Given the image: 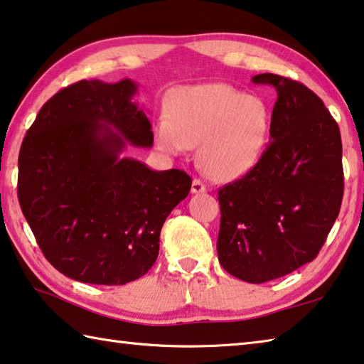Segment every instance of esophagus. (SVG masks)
Listing matches in <instances>:
<instances>
[{
    "label": "esophagus",
    "mask_w": 364,
    "mask_h": 364,
    "mask_svg": "<svg viewBox=\"0 0 364 364\" xmlns=\"http://www.w3.org/2000/svg\"><path fill=\"white\" fill-rule=\"evenodd\" d=\"M205 191H207V186H205V184L200 181V180H196L193 181V186H191V193L193 194H202V193H205Z\"/></svg>",
    "instance_id": "esophagus-1"
}]
</instances>
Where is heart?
<instances>
[{"mask_svg":"<svg viewBox=\"0 0 364 364\" xmlns=\"http://www.w3.org/2000/svg\"><path fill=\"white\" fill-rule=\"evenodd\" d=\"M270 113L261 98L211 82L176 90L168 117L154 124L162 153L178 156L199 144L197 161L216 181H232L255 167L266 148Z\"/></svg>","mask_w":364,"mask_h":364,"instance_id":"heart-1","label":"heart"}]
</instances>
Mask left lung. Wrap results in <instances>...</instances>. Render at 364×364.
Masks as SVG:
<instances>
[{
	"mask_svg": "<svg viewBox=\"0 0 364 364\" xmlns=\"http://www.w3.org/2000/svg\"><path fill=\"white\" fill-rule=\"evenodd\" d=\"M277 90L270 138L245 176L218 191V259L230 275L264 283L314 261L343 196L339 125L306 85L272 73L251 77Z\"/></svg>",
	"mask_w": 364,
	"mask_h": 364,
	"instance_id": "left-lung-1",
	"label": "left lung"
}]
</instances>
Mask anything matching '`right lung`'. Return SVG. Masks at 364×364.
<instances>
[{
  "label": "right lung",
  "mask_w": 364,
  "mask_h": 364,
  "mask_svg": "<svg viewBox=\"0 0 364 364\" xmlns=\"http://www.w3.org/2000/svg\"><path fill=\"white\" fill-rule=\"evenodd\" d=\"M135 92L130 79L71 84L43 105L22 141V213L46 259L73 280L113 287L143 277L165 220L193 184L183 170L119 157L127 141L153 146Z\"/></svg>",
  "instance_id": "add662e5"
}]
</instances>
